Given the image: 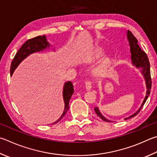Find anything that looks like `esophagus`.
<instances>
[{
    "label": "esophagus",
    "mask_w": 157,
    "mask_h": 157,
    "mask_svg": "<svg viewBox=\"0 0 157 157\" xmlns=\"http://www.w3.org/2000/svg\"><path fill=\"white\" fill-rule=\"evenodd\" d=\"M85 88H86V89L87 90H90L91 89V88H92V83L89 81L86 82V84H85Z\"/></svg>",
    "instance_id": "esophagus-1"
}]
</instances>
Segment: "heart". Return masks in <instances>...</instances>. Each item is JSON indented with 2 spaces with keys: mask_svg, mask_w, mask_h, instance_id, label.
Instances as JSON below:
<instances>
[{
  "mask_svg": "<svg viewBox=\"0 0 157 157\" xmlns=\"http://www.w3.org/2000/svg\"><path fill=\"white\" fill-rule=\"evenodd\" d=\"M102 53H103V51H102L101 49H96L95 51H93V54L94 55V56L96 57V58H99V57H100L102 55ZM107 65H108V62L105 61L104 63L102 64L98 69H97L96 72H95L96 75H101V74L104 72L105 70L106 69Z\"/></svg>",
  "mask_w": 157,
  "mask_h": 157,
  "instance_id": "1",
  "label": "heart"
}]
</instances>
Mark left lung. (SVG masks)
Returning <instances> with one entry per match:
<instances>
[{
    "instance_id": "left-lung-1",
    "label": "left lung",
    "mask_w": 157,
    "mask_h": 157,
    "mask_svg": "<svg viewBox=\"0 0 157 157\" xmlns=\"http://www.w3.org/2000/svg\"><path fill=\"white\" fill-rule=\"evenodd\" d=\"M127 37H128V41L130 42V52H131V54H132V56H131V59H132V63L133 64H135L136 67L138 68L140 67L141 69L142 73H143L145 79H146L147 90H146V95L145 97V99L143 101V103L141 104L140 108H139V109L136 111L135 114H133V115H132L131 116L125 118L124 119L125 120H127V119L134 117H135L139 112H140V110H141V108H143L144 104L146 103V101L148 98V95H150L151 87H152V79H151V75H150V62H149V59H148L147 56L146 55V53H145V51H142L140 47L139 46V44L137 43L138 42L137 40H136L135 37L133 36V34L132 33L131 31H128ZM94 110H95L97 115H98L99 117L102 119V120L104 121L110 122V121L105 118L104 117L101 115V113L99 112L98 107H95L94 108Z\"/></svg>"
}]
</instances>
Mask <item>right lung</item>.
<instances>
[{"label":"right lung","instance_id":"1","mask_svg":"<svg viewBox=\"0 0 157 157\" xmlns=\"http://www.w3.org/2000/svg\"><path fill=\"white\" fill-rule=\"evenodd\" d=\"M49 42L47 41L46 36H37L33 38L29 39L25 43L22 45V47L20 48L18 52L14 56L12 62L11 64L10 67V74L11 76L12 75L14 69L18 67V65L21 63L22 60L27 57L29 54L36 52V51H40L46 49L47 47H49ZM74 92L73 85L71 82H68L65 83L63 90V98L65 104L64 113H62V116L59 117L58 121L54 122L53 124H57L61 119L63 118V117L66 115L68 110L69 109V100L72 96Z\"/></svg>","mask_w":157,"mask_h":157}]
</instances>
